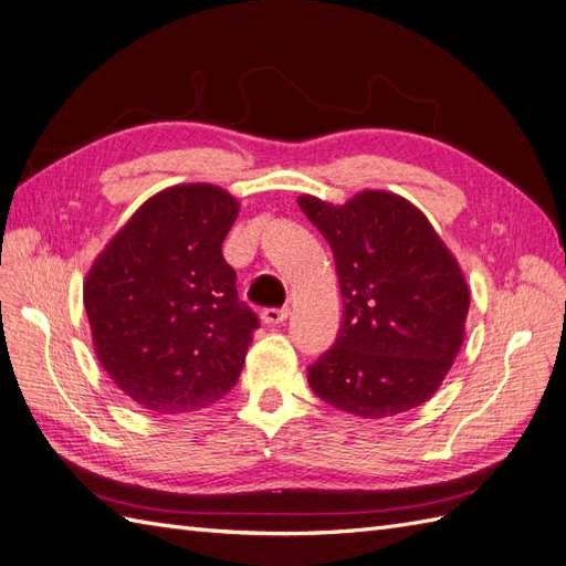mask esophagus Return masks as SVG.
Returning <instances> with one entry per match:
<instances>
[{
	"label": "esophagus",
	"instance_id": "1",
	"mask_svg": "<svg viewBox=\"0 0 566 566\" xmlns=\"http://www.w3.org/2000/svg\"><path fill=\"white\" fill-rule=\"evenodd\" d=\"M260 317H263L265 325H282L289 317V308H265Z\"/></svg>",
	"mask_w": 566,
	"mask_h": 566
}]
</instances>
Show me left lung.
I'll list each match as a JSON object with an SVG mask.
<instances>
[{
  "label": "left lung",
  "mask_w": 566,
  "mask_h": 566,
  "mask_svg": "<svg viewBox=\"0 0 566 566\" xmlns=\"http://www.w3.org/2000/svg\"><path fill=\"white\" fill-rule=\"evenodd\" d=\"M329 243L344 301L335 346L308 368L329 407L387 418L428 401L467 335L469 284L452 251L413 202L360 191L344 206L301 196Z\"/></svg>",
  "instance_id": "1"
}]
</instances>
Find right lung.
Wrapping results in <instances>:
<instances>
[{"mask_svg": "<svg viewBox=\"0 0 566 566\" xmlns=\"http://www.w3.org/2000/svg\"><path fill=\"white\" fill-rule=\"evenodd\" d=\"M237 214L239 200L220 186H169L143 202L85 277L95 356L143 409H206L239 380L258 317L222 255Z\"/></svg>", "mask_w": 566, "mask_h": 566, "instance_id": "right-lung-1", "label": "right lung"}]
</instances>
